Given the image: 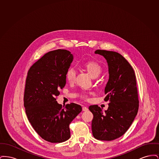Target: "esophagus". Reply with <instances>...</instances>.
<instances>
[{
	"mask_svg": "<svg viewBox=\"0 0 159 159\" xmlns=\"http://www.w3.org/2000/svg\"><path fill=\"white\" fill-rule=\"evenodd\" d=\"M82 110L84 111H88V108L86 107H83Z\"/></svg>",
	"mask_w": 159,
	"mask_h": 159,
	"instance_id": "esophagus-1",
	"label": "esophagus"
}]
</instances>
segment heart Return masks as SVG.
Returning a JSON list of instances; mask_svg holds the SVG:
<instances>
[{
	"instance_id": "heart-1",
	"label": "heart",
	"mask_w": 159,
	"mask_h": 159,
	"mask_svg": "<svg viewBox=\"0 0 159 159\" xmlns=\"http://www.w3.org/2000/svg\"><path fill=\"white\" fill-rule=\"evenodd\" d=\"M83 68L92 77H96L102 71L101 66L98 63L94 61H89L84 62L83 65ZM66 79L69 83H72L75 81L76 77V72L73 68H69L66 73ZM84 99L88 98L87 95L84 94L82 95Z\"/></svg>"
}]
</instances>
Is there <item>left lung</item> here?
Segmentation results:
<instances>
[{"instance_id": "1", "label": "left lung", "mask_w": 159, "mask_h": 159, "mask_svg": "<svg viewBox=\"0 0 159 159\" xmlns=\"http://www.w3.org/2000/svg\"><path fill=\"white\" fill-rule=\"evenodd\" d=\"M95 53L106 58L109 79L104 92L108 108L104 112L97 105L91 106L93 114V136L101 141H112L122 136L134 120L139 108L136 76L130 64L121 54L97 50Z\"/></svg>"}]
</instances>
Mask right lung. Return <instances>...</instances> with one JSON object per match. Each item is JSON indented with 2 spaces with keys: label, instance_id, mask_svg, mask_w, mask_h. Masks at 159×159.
Instances as JSON below:
<instances>
[{
  "label": "right lung",
  "instance_id": "obj_1",
  "mask_svg": "<svg viewBox=\"0 0 159 159\" xmlns=\"http://www.w3.org/2000/svg\"><path fill=\"white\" fill-rule=\"evenodd\" d=\"M73 55L65 49L45 54L31 67L25 81L24 106L29 121L38 135L52 143L70 137L69 125L82 110L75 103L62 107L56 101L66 83V73Z\"/></svg>",
  "mask_w": 159,
  "mask_h": 159
}]
</instances>
